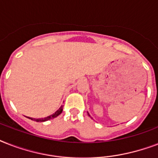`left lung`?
I'll list each match as a JSON object with an SVG mask.
<instances>
[{
    "label": "left lung",
    "instance_id": "8db88e82",
    "mask_svg": "<svg viewBox=\"0 0 158 158\" xmlns=\"http://www.w3.org/2000/svg\"><path fill=\"white\" fill-rule=\"evenodd\" d=\"M88 115H89V116H90V115H89V112H88Z\"/></svg>",
    "mask_w": 158,
    "mask_h": 158
}]
</instances>
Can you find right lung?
<instances>
[{"instance_id": "1", "label": "right lung", "mask_w": 158, "mask_h": 158, "mask_svg": "<svg viewBox=\"0 0 158 158\" xmlns=\"http://www.w3.org/2000/svg\"><path fill=\"white\" fill-rule=\"evenodd\" d=\"M62 110H63V107H62V106H60V107L59 109L56 110V112L53 113L52 115H49V116H48V117L38 118V119H35V118H31V117H28V118H29V119L32 120L37 121V122H44V121H47V120H51V119H53V118L57 117L58 115L61 114Z\"/></svg>"}]
</instances>
